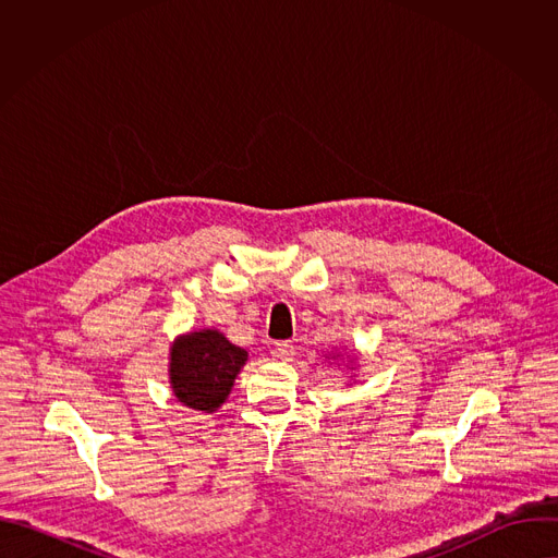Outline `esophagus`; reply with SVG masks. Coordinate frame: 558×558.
<instances>
[{
    "instance_id": "34e87169",
    "label": "esophagus",
    "mask_w": 558,
    "mask_h": 558,
    "mask_svg": "<svg viewBox=\"0 0 558 558\" xmlns=\"http://www.w3.org/2000/svg\"><path fill=\"white\" fill-rule=\"evenodd\" d=\"M274 355H276L278 360H282V362H291L293 355H295V349H293V344H289V342H276Z\"/></svg>"
}]
</instances>
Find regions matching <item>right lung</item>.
Returning a JSON list of instances; mask_svg holds the SVG:
<instances>
[{
  "label": "right lung",
  "mask_w": 558,
  "mask_h": 558,
  "mask_svg": "<svg viewBox=\"0 0 558 558\" xmlns=\"http://www.w3.org/2000/svg\"><path fill=\"white\" fill-rule=\"evenodd\" d=\"M247 351L231 344L216 329L179 336L170 349V384L174 397L194 411L214 413L222 407Z\"/></svg>",
  "instance_id": "add662e5"
}]
</instances>
